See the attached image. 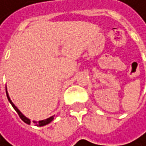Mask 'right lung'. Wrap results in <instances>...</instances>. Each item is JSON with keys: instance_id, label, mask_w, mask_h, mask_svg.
<instances>
[{"instance_id": "right-lung-1", "label": "right lung", "mask_w": 146, "mask_h": 146, "mask_svg": "<svg viewBox=\"0 0 146 146\" xmlns=\"http://www.w3.org/2000/svg\"><path fill=\"white\" fill-rule=\"evenodd\" d=\"M6 94H7V97H8V100H9V102H10V104L12 105V107L15 109V110L17 112V114L19 115V116H20V118L24 122V123H26L27 124H31V120L29 119V118H27L26 116H24L23 114H22V112L15 107V105L12 102V101L10 100V98H9V94H8V91H7V89H6ZM54 119V117H53V115L52 116H51V117H49V118H47V119H44V120H41V121H38V122H36V121H33V123L35 124V125H36V126H44V125H46V124H48V123H51L52 120Z\"/></svg>"}]
</instances>
